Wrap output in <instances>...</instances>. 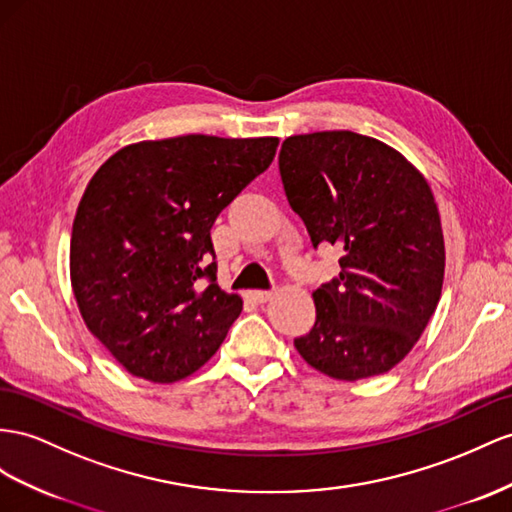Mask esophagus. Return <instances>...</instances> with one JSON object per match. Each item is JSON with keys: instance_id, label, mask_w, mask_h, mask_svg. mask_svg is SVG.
Masks as SVG:
<instances>
[{"instance_id": "esophagus-1", "label": "esophagus", "mask_w": 512, "mask_h": 512, "mask_svg": "<svg viewBox=\"0 0 512 512\" xmlns=\"http://www.w3.org/2000/svg\"><path fill=\"white\" fill-rule=\"evenodd\" d=\"M248 298H251L253 303H266V300L272 298V292H268V290H253V292H248Z\"/></svg>"}]
</instances>
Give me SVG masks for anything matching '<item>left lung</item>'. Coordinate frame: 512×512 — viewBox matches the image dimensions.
Returning <instances> with one entry per match:
<instances>
[{
	"label": "left lung",
	"mask_w": 512,
	"mask_h": 512,
	"mask_svg": "<svg viewBox=\"0 0 512 512\" xmlns=\"http://www.w3.org/2000/svg\"><path fill=\"white\" fill-rule=\"evenodd\" d=\"M279 170L313 248L342 251L339 277L313 292L316 324L296 350L337 381L389 372L441 296L445 248L430 186L396 149L355 131L285 138Z\"/></svg>",
	"instance_id": "left-lung-1"
}]
</instances>
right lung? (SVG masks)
I'll return each mask as SVG.
<instances>
[{
    "mask_svg": "<svg viewBox=\"0 0 512 512\" xmlns=\"http://www.w3.org/2000/svg\"><path fill=\"white\" fill-rule=\"evenodd\" d=\"M277 147L279 138L144 140L90 179L71 235L73 294L129 374L175 383L220 348L242 298L218 287L209 231Z\"/></svg>",
    "mask_w": 512,
    "mask_h": 512,
    "instance_id": "add662e5",
    "label": "right lung"
}]
</instances>
